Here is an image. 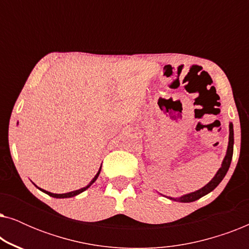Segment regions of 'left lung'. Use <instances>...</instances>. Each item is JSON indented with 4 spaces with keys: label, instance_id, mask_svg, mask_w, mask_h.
Wrapping results in <instances>:
<instances>
[{
    "label": "left lung",
    "instance_id": "1",
    "mask_svg": "<svg viewBox=\"0 0 249 249\" xmlns=\"http://www.w3.org/2000/svg\"><path fill=\"white\" fill-rule=\"evenodd\" d=\"M229 145H228V149H227V155L224 158L222 165L219 169V171L216 172V175L214 178L211 180V181L207 183L206 186H204L203 188H200L199 190H196V192L187 194V195H183L181 197H178V198H173V197H168V198L176 200V202H181V203H190V202H195V200L199 199L200 197L205 196L206 194H209L212 192L213 189H215L217 185L222 181V179L224 178V176L227 175L228 170L230 168V163L231 160H232V154H233V125L232 124H229Z\"/></svg>",
    "mask_w": 249,
    "mask_h": 249
}]
</instances>
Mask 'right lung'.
<instances>
[{
  "instance_id": "obj_1",
  "label": "right lung",
  "mask_w": 249,
  "mask_h": 249,
  "mask_svg": "<svg viewBox=\"0 0 249 249\" xmlns=\"http://www.w3.org/2000/svg\"><path fill=\"white\" fill-rule=\"evenodd\" d=\"M102 168V166H101ZM101 168H100V170H98V172L96 173V176L94 177L93 178V180H91V181L89 182V185H87L86 187H84V188H81V189H78V190H74V192H70V193H66V194H53V193H50V192H46V190H44V189H40L42 190V192H44L45 194H47V195H50V196H52V197H55V198H68V197H73V196H76V195H78V194H80V193H83V192H85V190H86L88 187H90V185H93V183L95 182V180L97 179V177L100 176V172H101Z\"/></svg>"
}]
</instances>
